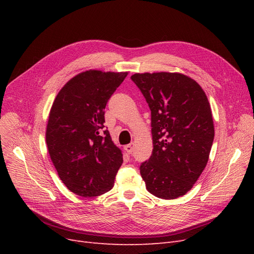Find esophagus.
Listing matches in <instances>:
<instances>
[{"mask_svg":"<svg viewBox=\"0 0 254 254\" xmlns=\"http://www.w3.org/2000/svg\"><path fill=\"white\" fill-rule=\"evenodd\" d=\"M124 149L126 150V152L127 153H132V151H133V144H128V145H126L125 147H124Z\"/></svg>","mask_w":254,"mask_h":254,"instance_id":"34e87169","label":"esophagus"}]
</instances>
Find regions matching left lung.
I'll list each match as a JSON object with an SVG mask.
<instances>
[{
  "instance_id": "obj_1",
  "label": "left lung",
  "mask_w": 254,
  "mask_h": 254,
  "mask_svg": "<svg viewBox=\"0 0 254 254\" xmlns=\"http://www.w3.org/2000/svg\"><path fill=\"white\" fill-rule=\"evenodd\" d=\"M151 111L153 149L140 165L150 194L186 195L203 172L214 140L211 107L199 84L179 73L132 75Z\"/></svg>"
}]
</instances>
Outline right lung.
Segmentation results:
<instances>
[{
	"instance_id": "obj_1",
	"label": "right lung",
	"mask_w": 254,
	"mask_h": 254,
	"mask_svg": "<svg viewBox=\"0 0 254 254\" xmlns=\"http://www.w3.org/2000/svg\"><path fill=\"white\" fill-rule=\"evenodd\" d=\"M126 76L80 73L54 101L47 127L49 153L59 178L76 195L95 197L113 188L123 155L104 126L105 108Z\"/></svg>"
}]
</instances>
